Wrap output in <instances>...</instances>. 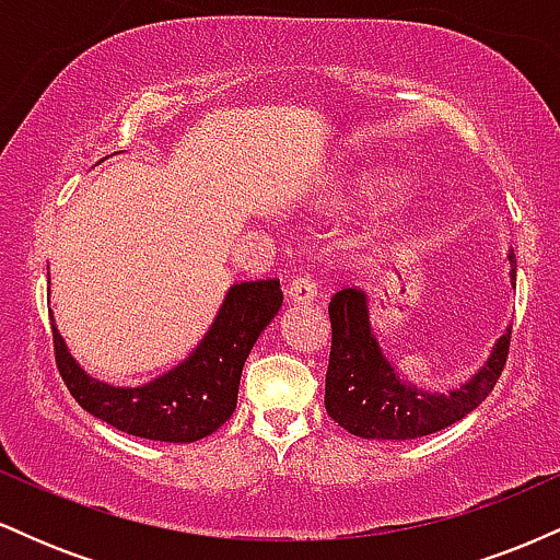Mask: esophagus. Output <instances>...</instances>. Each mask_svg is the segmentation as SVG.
Wrapping results in <instances>:
<instances>
[{
    "label": "esophagus",
    "mask_w": 560,
    "mask_h": 560,
    "mask_svg": "<svg viewBox=\"0 0 560 560\" xmlns=\"http://www.w3.org/2000/svg\"><path fill=\"white\" fill-rule=\"evenodd\" d=\"M318 289H316V281L307 279V276H302V279H292V284L287 289V298L289 302H294V305H311L313 300H316Z\"/></svg>",
    "instance_id": "1"
}]
</instances>
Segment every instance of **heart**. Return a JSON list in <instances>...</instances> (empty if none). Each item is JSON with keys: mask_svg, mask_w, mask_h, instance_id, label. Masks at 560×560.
<instances>
[{"mask_svg": "<svg viewBox=\"0 0 560 560\" xmlns=\"http://www.w3.org/2000/svg\"><path fill=\"white\" fill-rule=\"evenodd\" d=\"M410 182L408 176L397 171H376L363 176L361 182L355 184V199L358 205L371 210H382V208H392L400 199L408 195Z\"/></svg>", "mask_w": 560, "mask_h": 560, "instance_id": "obj_1", "label": "heart"}]
</instances>
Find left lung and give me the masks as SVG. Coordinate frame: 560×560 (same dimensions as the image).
Here are the masks:
<instances>
[{"label":"left lung","instance_id":"obj_1","mask_svg":"<svg viewBox=\"0 0 560 560\" xmlns=\"http://www.w3.org/2000/svg\"><path fill=\"white\" fill-rule=\"evenodd\" d=\"M511 284L516 289V258ZM331 352L326 371V413L363 440H416L450 427L471 413L503 374L511 326L492 347L490 358L460 387L429 392L405 382L378 342L371 305L361 289H339L329 302Z\"/></svg>","mask_w":560,"mask_h":560}]
</instances>
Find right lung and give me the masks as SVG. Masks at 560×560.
Masks as SVG:
<instances>
[{"label": "right lung", "instance_id": "obj_1", "mask_svg": "<svg viewBox=\"0 0 560 560\" xmlns=\"http://www.w3.org/2000/svg\"><path fill=\"white\" fill-rule=\"evenodd\" d=\"M281 302L284 294L276 279L231 284L195 350L139 387H113L89 376L68 352L52 318L55 361L70 395L94 419L144 440L197 442L231 419L244 361Z\"/></svg>", "mask_w": 560, "mask_h": 560}]
</instances>
